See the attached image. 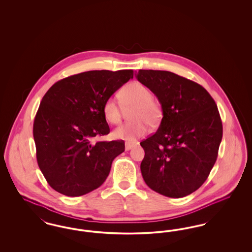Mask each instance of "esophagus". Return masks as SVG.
Wrapping results in <instances>:
<instances>
[{
	"mask_svg": "<svg viewBox=\"0 0 252 252\" xmlns=\"http://www.w3.org/2000/svg\"><path fill=\"white\" fill-rule=\"evenodd\" d=\"M135 146H136V144L126 143V151H128V150H130V149H132V148H133V147H135Z\"/></svg>",
	"mask_w": 252,
	"mask_h": 252,
	"instance_id": "obj_1",
	"label": "esophagus"
}]
</instances>
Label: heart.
Returning a JSON list of instances; mask_svg holds the SVG:
<instances>
[{
  "label": "heart",
  "mask_w": 252,
  "mask_h": 252,
  "mask_svg": "<svg viewBox=\"0 0 252 252\" xmlns=\"http://www.w3.org/2000/svg\"><path fill=\"white\" fill-rule=\"evenodd\" d=\"M119 97L124 108H133L129 116L133 122L117 127L113 131L114 138L133 143L147 133V125L155 127L160 123L162 117L160 105L146 86L140 82L129 83L122 89ZM121 106L114 98H108L102 108L105 119L112 125L120 124L124 112Z\"/></svg>",
  "instance_id": "1"
}]
</instances>
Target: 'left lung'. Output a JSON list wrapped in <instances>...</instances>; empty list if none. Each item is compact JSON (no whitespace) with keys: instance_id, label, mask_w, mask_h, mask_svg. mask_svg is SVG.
<instances>
[{"instance_id":"obj_1","label":"left lung","mask_w":252,"mask_h":252,"mask_svg":"<svg viewBox=\"0 0 252 252\" xmlns=\"http://www.w3.org/2000/svg\"><path fill=\"white\" fill-rule=\"evenodd\" d=\"M137 79L158 97L162 119L141 142V171L153 191L173 198L196 191L216 163L223 126L215 100L201 85L174 72L139 70Z\"/></svg>"}]
</instances>
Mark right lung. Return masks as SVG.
<instances>
[{
  "mask_svg": "<svg viewBox=\"0 0 252 252\" xmlns=\"http://www.w3.org/2000/svg\"><path fill=\"white\" fill-rule=\"evenodd\" d=\"M130 78L132 70L81 72L58 81L43 96L33 135L38 167L54 190L80 196L108 178L125 142L93 139L109 133L104 102Z\"/></svg>",
  "mask_w": 252,
  "mask_h": 252,
  "instance_id": "add662e5",
  "label": "right lung"
}]
</instances>
